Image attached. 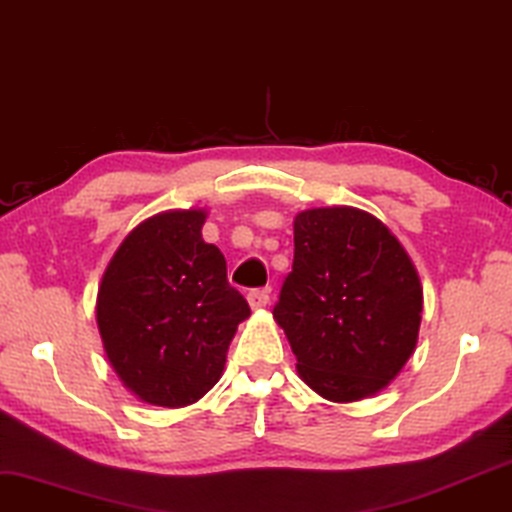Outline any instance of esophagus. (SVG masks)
<instances>
[{"instance_id": "34e87169", "label": "esophagus", "mask_w": 512, "mask_h": 512, "mask_svg": "<svg viewBox=\"0 0 512 512\" xmlns=\"http://www.w3.org/2000/svg\"><path fill=\"white\" fill-rule=\"evenodd\" d=\"M248 304L252 309H264L269 304V293L267 290H250Z\"/></svg>"}]
</instances>
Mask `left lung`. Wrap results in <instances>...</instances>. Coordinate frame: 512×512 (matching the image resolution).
<instances>
[{
    "instance_id": "left-lung-1",
    "label": "left lung",
    "mask_w": 512,
    "mask_h": 512,
    "mask_svg": "<svg viewBox=\"0 0 512 512\" xmlns=\"http://www.w3.org/2000/svg\"><path fill=\"white\" fill-rule=\"evenodd\" d=\"M295 257L274 319L297 375L323 399L373 397L397 378L418 342L423 288L409 252L371 212L302 210Z\"/></svg>"
}]
</instances>
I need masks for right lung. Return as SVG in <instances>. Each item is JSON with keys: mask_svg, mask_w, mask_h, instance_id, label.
<instances>
[{"mask_svg": "<svg viewBox=\"0 0 512 512\" xmlns=\"http://www.w3.org/2000/svg\"><path fill=\"white\" fill-rule=\"evenodd\" d=\"M208 212L165 210L125 236L103 271L96 323L122 385L151 406L181 409L222 378L248 302L226 260L203 241Z\"/></svg>", "mask_w": 512, "mask_h": 512, "instance_id": "right-lung-1", "label": "right lung"}]
</instances>
